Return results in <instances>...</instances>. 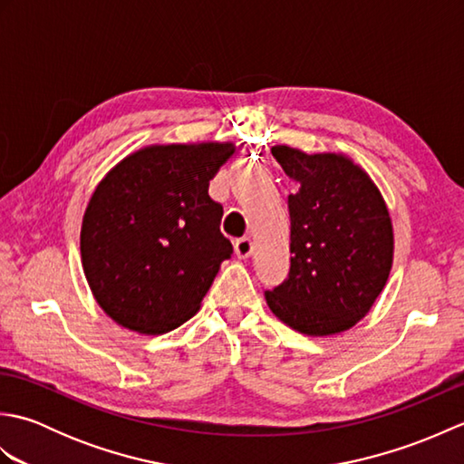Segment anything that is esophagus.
Listing matches in <instances>:
<instances>
[{
    "mask_svg": "<svg viewBox=\"0 0 464 464\" xmlns=\"http://www.w3.org/2000/svg\"><path fill=\"white\" fill-rule=\"evenodd\" d=\"M235 253L239 259H249L253 255V241L249 237H241L235 241Z\"/></svg>",
    "mask_w": 464,
    "mask_h": 464,
    "instance_id": "34e87169",
    "label": "esophagus"
}]
</instances>
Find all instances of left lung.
Instances as JSON below:
<instances>
[{
  "mask_svg": "<svg viewBox=\"0 0 464 464\" xmlns=\"http://www.w3.org/2000/svg\"><path fill=\"white\" fill-rule=\"evenodd\" d=\"M297 183L289 195L291 269L265 291L275 317L311 337L354 327L387 285L395 251L391 215L369 173L343 153L275 145Z\"/></svg>",
  "mask_w": 464,
  "mask_h": 464,
  "instance_id": "obj_1",
  "label": "left lung"
}]
</instances>
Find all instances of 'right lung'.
I'll return each instance as SVG.
<instances>
[{
    "label": "right lung",
    "instance_id": "add662e5",
    "mask_svg": "<svg viewBox=\"0 0 464 464\" xmlns=\"http://www.w3.org/2000/svg\"><path fill=\"white\" fill-rule=\"evenodd\" d=\"M225 141L147 145L95 187L82 223V265L97 304L121 327L163 334L199 311L231 257L209 181Z\"/></svg>",
    "mask_w": 464,
    "mask_h": 464
}]
</instances>
